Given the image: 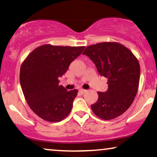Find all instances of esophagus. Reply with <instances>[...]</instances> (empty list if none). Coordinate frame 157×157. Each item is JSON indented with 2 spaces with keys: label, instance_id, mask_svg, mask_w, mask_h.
I'll return each mask as SVG.
<instances>
[{
  "label": "esophagus",
  "instance_id": "esophagus-1",
  "mask_svg": "<svg viewBox=\"0 0 157 157\" xmlns=\"http://www.w3.org/2000/svg\"><path fill=\"white\" fill-rule=\"evenodd\" d=\"M86 91V90H85V89H79V93H80L81 94H84Z\"/></svg>",
  "mask_w": 157,
  "mask_h": 157
}]
</instances>
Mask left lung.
I'll return each instance as SVG.
<instances>
[{"label":"left lung","instance_id":"left-lung-1","mask_svg":"<svg viewBox=\"0 0 157 157\" xmlns=\"http://www.w3.org/2000/svg\"><path fill=\"white\" fill-rule=\"evenodd\" d=\"M82 54L94 62L101 76L108 78V90L98 92V101L91 105L92 111L104 120L120 116L132 104L138 91V59L126 47L113 42L88 46Z\"/></svg>","mask_w":157,"mask_h":157}]
</instances>
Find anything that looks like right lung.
<instances>
[{"label": "right lung", "instance_id": "1", "mask_svg": "<svg viewBox=\"0 0 157 157\" xmlns=\"http://www.w3.org/2000/svg\"><path fill=\"white\" fill-rule=\"evenodd\" d=\"M84 47L44 44L21 64L19 79L24 97L31 110L44 120L58 122L71 113L78 91H67L59 84V78Z\"/></svg>", "mask_w": 157, "mask_h": 157}]
</instances>
